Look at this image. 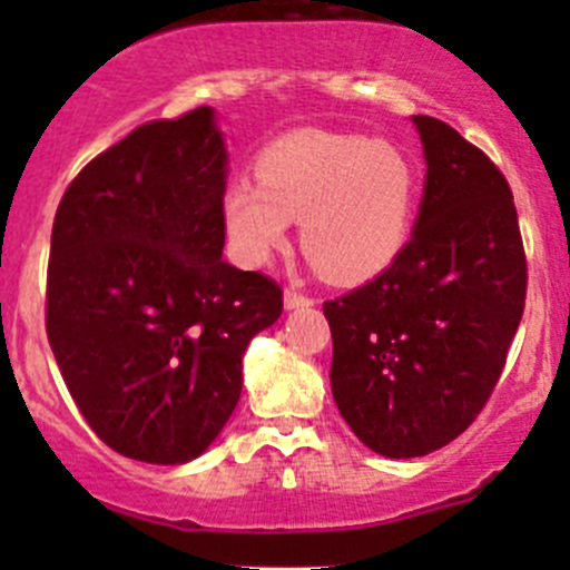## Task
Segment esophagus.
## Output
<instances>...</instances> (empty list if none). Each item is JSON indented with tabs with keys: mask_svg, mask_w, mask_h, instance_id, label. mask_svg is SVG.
Returning <instances> with one entry per match:
<instances>
[{
	"mask_svg": "<svg viewBox=\"0 0 570 570\" xmlns=\"http://www.w3.org/2000/svg\"><path fill=\"white\" fill-rule=\"evenodd\" d=\"M284 306L286 308H308V306H314V301L308 295H303V292L286 289L284 292Z\"/></svg>",
	"mask_w": 570,
	"mask_h": 570,
	"instance_id": "obj_1",
	"label": "esophagus"
}]
</instances>
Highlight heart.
Returning a JSON list of instances; mask_svg holds the SVG:
<instances>
[{"label":"heart","instance_id":"1","mask_svg":"<svg viewBox=\"0 0 570 570\" xmlns=\"http://www.w3.org/2000/svg\"><path fill=\"white\" fill-rule=\"evenodd\" d=\"M256 184L223 189L228 248L262 267L301 220V248L336 284H361L394 262L411 234L419 178L392 142L303 129L269 142L253 163Z\"/></svg>","mask_w":570,"mask_h":570}]
</instances>
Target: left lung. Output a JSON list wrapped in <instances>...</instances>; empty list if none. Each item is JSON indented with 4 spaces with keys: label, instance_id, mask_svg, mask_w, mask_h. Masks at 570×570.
Segmentation results:
<instances>
[{
    "label": "left lung",
    "instance_id": "obj_1",
    "mask_svg": "<svg viewBox=\"0 0 570 570\" xmlns=\"http://www.w3.org/2000/svg\"><path fill=\"white\" fill-rule=\"evenodd\" d=\"M413 124L428 159L416 228L392 267L322 306L338 413L386 458L428 455L474 422L527 297L508 178L444 120Z\"/></svg>",
    "mask_w": 570,
    "mask_h": 570
}]
</instances>
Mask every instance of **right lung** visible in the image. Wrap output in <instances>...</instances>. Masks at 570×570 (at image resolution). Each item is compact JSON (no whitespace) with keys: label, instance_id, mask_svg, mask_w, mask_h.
Segmentation results:
<instances>
[{"label":"right lung","instance_id":"add662e5","mask_svg":"<svg viewBox=\"0 0 570 570\" xmlns=\"http://www.w3.org/2000/svg\"><path fill=\"white\" fill-rule=\"evenodd\" d=\"M226 146L198 107L148 120L68 184L46 336L79 413L126 458H198L243 394V355L284 292L223 258Z\"/></svg>","mask_w":570,"mask_h":570}]
</instances>
